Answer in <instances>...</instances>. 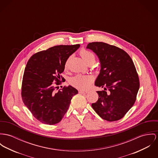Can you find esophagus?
I'll return each mask as SVG.
<instances>
[{
  "mask_svg": "<svg viewBox=\"0 0 158 158\" xmlns=\"http://www.w3.org/2000/svg\"><path fill=\"white\" fill-rule=\"evenodd\" d=\"M79 93H81V94H86V93H88V91H82V90H81V91H79Z\"/></svg>",
  "mask_w": 158,
  "mask_h": 158,
  "instance_id": "34e87169",
  "label": "esophagus"
}]
</instances>
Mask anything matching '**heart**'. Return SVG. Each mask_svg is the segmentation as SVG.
<instances>
[{
    "label": "heart",
    "instance_id": "heart-1",
    "mask_svg": "<svg viewBox=\"0 0 158 158\" xmlns=\"http://www.w3.org/2000/svg\"><path fill=\"white\" fill-rule=\"evenodd\" d=\"M79 55L82 57L86 64L94 63L96 61V56L94 53L92 52L86 50L81 49L79 52ZM72 58V56H69L64 63V69L67 70L69 69L70 61ZM94 81V77L91 75L88 74H78L76 76L70 78L69 82L71 85L75 88L79 89H86L89 85L92 84Z\"/></svg>",
    "mask_w": 158,
    "mask_h": 158
}]
</instances>
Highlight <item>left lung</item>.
Wrapping results in <instances>:
<instances>
[{
  "label": "left lung",
  "mask_w": 158,
  "mask_h": 158,
  "mask_svg": "<svg viewBox=\"0 0 158 158\" xmlns=\"http://www.w3.org/2000/svg\"><path fill=\"white\" fill-rule=\"evenodd\" d=\"M86 48L96 53L101 63L95 85L98 98L91 106L103 120H120L135 102L139 80L134 62L124 50L103 42L89 43Z\"/></svg>",
  "instance_id": "8db88e82"
}]
</instances>
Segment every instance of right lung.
<instances>
[{
  "label": "right lung",
  "instance_id": "1",
  "mask_svg": "<svg viewBox=\"0 0 158 158\" xmlns=\"http://www.w3.org/2000/svg\"><path fill=\"white\" fill-rule=\"evenodd\" d=\"M79 46H53L34 54L27 62L22 84V100L33 116L43 124L61 122L72 97L78 93L70 85L58 89L65 80L61 74L64 63Z\"/></svg>",
  "mask_w": 158,
  "mask_h": 158
}]
</instances>
